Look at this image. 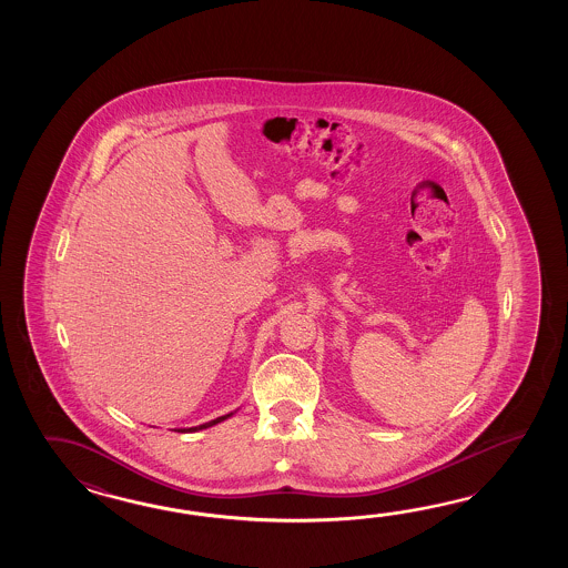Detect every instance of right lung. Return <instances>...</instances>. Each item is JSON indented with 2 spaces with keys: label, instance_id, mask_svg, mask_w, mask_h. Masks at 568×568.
I'll use <instances>...</instances> for the list:
<instances>
[{
  "label": "right lung",
  "instance_id": "obj_1",
  "mask_svg": "<svg viewBox=\"0 0 568 568\" xmlns=\"http://www.w3.org/2000/svg\"><path fill=\"white\" fill-rule=\"evenodd\" d=\"M235 412H230V414H223V416H219V418H215V420H209V423L199 424V426H191V428H176V433H199V430H205V428H209V426H215V424L223 423V420H227V418H231V416H233Z\"/></svg>",
  "mask_w": 568,
  "mask_h": 568
}]
</instances>
